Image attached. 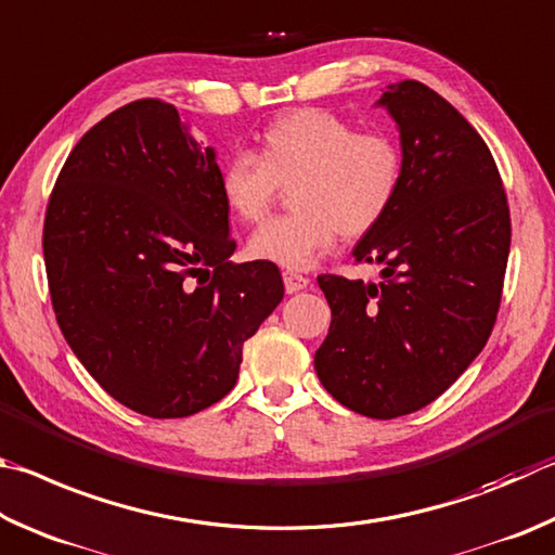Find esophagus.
I'll use <instances>...</instances> for the list:
<instances>
[{"instance_id": "obj_1", "label": "esophagus", "mask_w": 555, "mask_h": 555, "mask_svg": "<svg viewBox=\"0 0 555 555\" xmlns=\"http://www.w3.org/2000/svg\"><path fill=\"white\" fill-rule=\"evenodd\" d=\"M283 283H285L287 293L295 295V293H299V289H305L309 285V278L307 275H299V272L287 270V272H283Z\"/></svg>"}]
</instances>
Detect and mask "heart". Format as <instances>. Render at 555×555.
Returning <instances> with one entry per match:
<instances>
[{
  "instance_id": "heart-1",
  "label": "heart",
  "mask_w": 555,
  "mask_h": 555,
  "mask_svg": "<svg viewBox=\"0 0 555 555\" xmlns=\"http://www.w3.org/2000/svg\"><path fill=\"white\" fill-rule=\"evenodd\" d=\"M404 182V153L390 133L358 131L324 109H295L258 135V155L236 153L219 170V194L241 221H260L280 188L293 214L272 219L248 241V256L305 270L338 233L361 238L380 227Z\"/></svg>"
}]
</instances>
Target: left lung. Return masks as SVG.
Listing matches in <instances>:
<instances>
[{
  "label": "left lung",
  "instance_id": "8db88e82",
  "mask_svg": "<svg viewBox=\"0 0 555 555\" xmlns=\"http://www.w3.org/2000/svg\"><path fill=\"white\" fill-rule=\"evenodd\" d=\"M404 182L353 248L380 280L319 275L332 326L314 356L326 392L373 420L431 404L459 380L498 319L512 223L498 165L455 106L416 80L387 87Z\"/></svg>",
  "mask_w": 555,
  "mask_h": 555
}]
</instances>
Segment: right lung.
<instances>
[{"label": "right lung", "instance_id": "right-lung-1", "mask_svg": "<svg viewBox=\"0 0 555 555\" xmlns=\"http://www.w3.org/2000/svg\"><path fill=\"white\" fill-rule=\"evenodd\" d=\"M233 250L217 153L160 100L94 124L48 199L57 326L104 392L153 420L229 395L243 344L285 295L275 262H231Z\"/></svg>", "mask_w": 555, "mask_h": 555}]
</instances>
